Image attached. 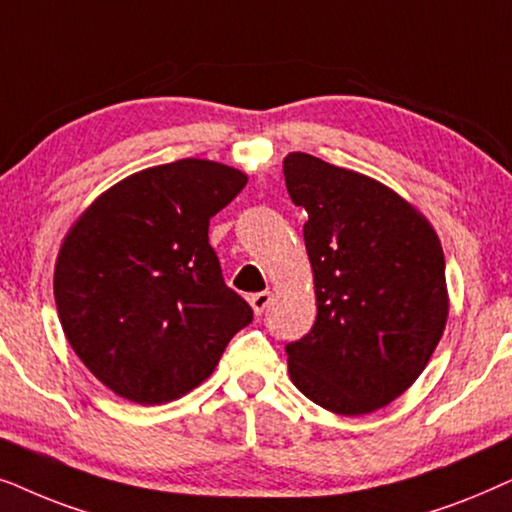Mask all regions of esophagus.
I'll use <instances>...</instances> for the list:
<instances>
[{
    "mask_svg": "<svg viewBox=\"0 0 512 512\" xmlns=\"http://www.w3.org/2000/svg\"><path fill=\"white\" fill-rule=\"evenodd\" d=\"M248 302L252 306V311H255L257 316H262V313L267 311L271 304V292H257V295H250Z\"/></svg>",
    "mask_w": 512,
    "mask_h": 512,
    "instance_id": "34e87169",
    "label": "esophagus"
}]
</instances>
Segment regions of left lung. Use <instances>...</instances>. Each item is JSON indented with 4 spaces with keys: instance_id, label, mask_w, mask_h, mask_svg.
<instances>
[{
    "instance_id": "left-lung-1",
    "label": "left lung",
    "mask_w": 512,
    "mask_h": 512,
    "mask_svg": "<svg viewBox=\"0 0 512 512\" xmlns=\"http://www.w3.org/2000/svg\"><path fill=\"white\" fill-rule=\"evenodd\" d=\"M285 187L309 213L304 243L316 323L285 346L290 379L325 410L358 417L391 403L424 372L449 299L438 234L393 189L292 152Z\"/></svg>"
}]
</instances>
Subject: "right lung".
I'll list each match as a JSON object with an SVG mask.
<instances>
[{"label":"right lung","mask_w":512,"mask_h":512,"mask_svg":"<svg viewBox=\"0 0 512 512\" xmlns=\"http://www.w3.org/2000/svg\"><path fill=\"white\" fill-rule=\"evenodd\" d=\"M248 182L180 159L100 194L65 236L53 295L67 342L121 398L161 405L213 374L252 309L227 288L210 217Z\"/></svg>","instance_id":"right-lung-1"}]
</instances>
